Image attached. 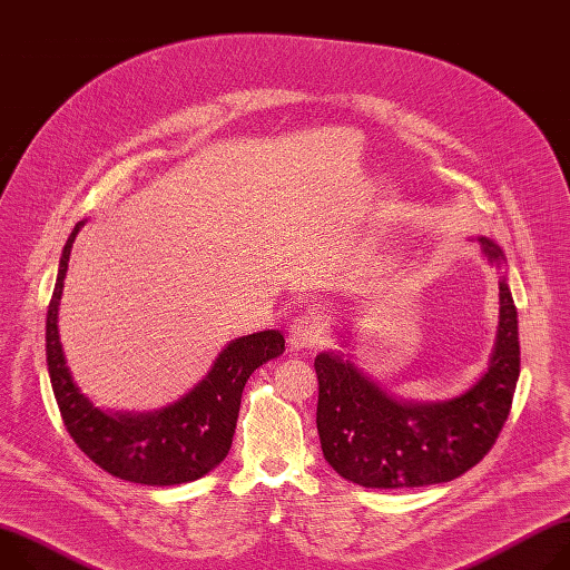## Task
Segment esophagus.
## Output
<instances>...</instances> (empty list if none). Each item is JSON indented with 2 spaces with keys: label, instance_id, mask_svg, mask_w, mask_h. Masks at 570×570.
Returning <instances> with one entry per match:
<instances>
[{
  "label": "esophagus",
  "instance_id": "1",
  "mask_svg": "<svg viewBox=\"0 0 570 570\" xmlns=\"http://www.w3.org/2000/svg\"><path fill=\"white\" fill-rule=\"evenodd\" d=\"M321 334H323L321 321L314 314H302V316H295L288 330V343L293 350H308L318 343Z\"/></svg>",
  "mask_w": 570,
  "mask_h": 570
}]
</instances>
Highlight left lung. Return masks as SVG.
I'll use <instances>...</instances> for the list:
<instances>
[{"mask_svg":"<svg viewBox=\"0 0 570 570\" xmlns=\"http://www.w3.org/2000/svg\"><path fill=\"white\" fill-rule=\"evenodd\" d=\"M478 240L489 262L500 264L502 249L484 236ZM314 366L321 445L341 478L368 489L450 482L484 459L509 416L521 375L519 314L502 277L489 368L471 391L448 402H397L334 352L318 354Z\"/></svg>","mask_w":570,"mask_h":570,"instance_id":"8db88e82","label":"left lung"}]
</instances>
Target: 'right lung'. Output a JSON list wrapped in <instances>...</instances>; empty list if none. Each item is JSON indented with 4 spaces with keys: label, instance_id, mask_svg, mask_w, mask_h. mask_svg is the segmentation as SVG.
<instances>
[{
    "label": "right lung",
    "instance_id": "right-lung-1",
    "mask_svg": "<svg viewBox=\"0 0 570 570\" xmlns=\"http://www.w3.org/2000/svg\"><path fill=\"white\" fill-rule=\"evenodd\" d=\"M83 220L72 229L47 308V371L66 430L79 450L114 478L147 487L199 480L227 456L249 375L284 352L277 330L232 341L214 368L179 402L154 413H105L77 389L59 338V302L70 249Z\"/></svg>",
    "mask_w": 570,
    "mask_h": 570
}]
</instances>
